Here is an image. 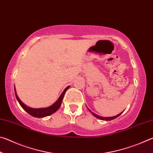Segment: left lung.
Wrapping results in <instances>:
<instances>
[{
	"instance_id": "left-lung-1",
	"label": "left lung",
	"mask_w": 153,
	"mask_h": 153,
	"mask_svg": "<svg viewBox=\"0 0 153 153\" xmlns=\"http://www.w3.org/2000/svg\"><path fill=\"white\" fill-rule=\"evenodd\" d=\"M87 108H88V107H87ZM88 109L90 112L92 114L93 116H94L95 117H97V118H98V119H99V120H103V121H111V120H114V119H115V118H117V117H119V116H120V115H121V114L123 113V112H121V113L118 114V115H117L113 116V117H101V116L98 115H97V114H95L94 113L92 112V111H90L88 108Z\"/></svg>"
}]
</instances>
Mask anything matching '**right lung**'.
Returning a JSON list of instances; mask_svg holds the SVG:
<instances>
[{
  "mask_svg": "<svg viewBox=\"0 0 153 153\" xmlns=\"http://www.w3.org/2000/svg\"><path fill=\"white\" fill-rule=\"evenodd\" d=\"M69 88V86L65 88V89L64 91L62 92V94L60 95V97H59V98H58V100H56V101L54 103V104L51 105L50 107H48L39 108H31L30 107H27V105H25L24 103L19 99V97L17 96L15 87H14V90H15V97H16L17 100H18V102H19V105L22 106V107L24 108V109L26 111L28 114H30V115L33 116V117L41 118V117H47V116L51 115L53 113H55L56 111L59 109V107H61L62 101H63V98L64 97L65 93L67 90Z\"/></svg>",
  "mask_w": 153,
  "mask_h": 153,
  "instance_id": "1",
  "label": "right lung"
}]
</instances>
